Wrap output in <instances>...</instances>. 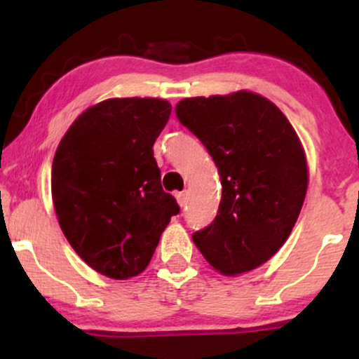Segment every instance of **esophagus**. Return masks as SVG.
<instances>
[{
  "instance_id": "esophagus-1",
  "label": "esophagus",
  "mask_w": 359,
  "mask_h": 359,
  "mask_svg": "<svg viewBox=\"0 0 359 359\" xmlns=\"http://www.w3.org/2000/svg\"><path fill=\"white\" fill-rule=\"evenodd\" d=\"M175 199H177V204H179L180 208H184V205L187 204V192L185 191L175 192Z\"/></svg>"
}]
</instances>
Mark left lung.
I'll return each mask as SVG.
<instances>
[{
  "label": "left lung",
  "mask_w": 359,
  "mask_h": 359,
  "mask_svg": "<svg viewBox=\"0 0 359 359\" xmlns=\"http://www.w3.org/2000/svg\"><path fill=\"white\" fill-rule=\"evenodd\" d=\"M175 113L208 148L222 187L216 219L194 233V245L226 277L257 269L282 248L306 199L309 167L294 126L246 89L185 97Z\"/></svg>",
  "instance_id": "left-lung-1"
}]
</instances>
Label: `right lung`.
<instances>
[{"instance_id": "1", "label": "right lung", "mask_w": 359, "mask_h": 359, "mask_svg": "<svg viewBox=\"0 0 359 359\" xmlns=\"http://www.w3.org/2000/svg\"><path fill=\"white\" fill-rule=\"evenodd\" d=\"M170 111L156 97H111L81 113L57 147L52 201L59 226L104 277L142 273L179 212L151 150Z\"/></svg>"}]
</instances>
